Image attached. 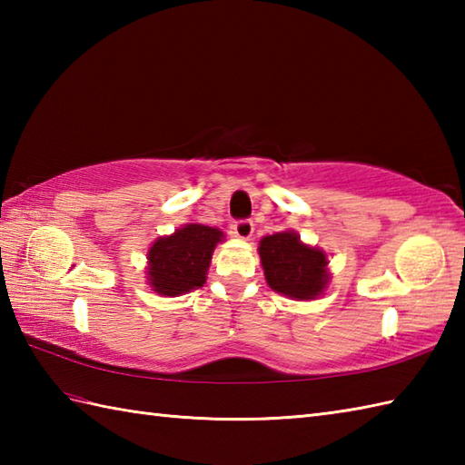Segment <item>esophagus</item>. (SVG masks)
Listing matches in <instances>:
<instances>
[{
    "label": "esophagus",
    "instance_id": "esophagus-1",
    "mask_svg": "<svg viewBox=\"0 0 465 465\" xmlns=\"http://www.w3.org/2000/svg\"><path fill=\"white\" fill-rule=\"evenodd\" d=\"M233 233L242 240H250L253 235V222L252 220H238L233 223Z\"/></svg>",
    "mask_w": 465,
    "mask_h": 465
}]
</instances>
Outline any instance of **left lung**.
<instances>
[{
    "instance_id": "obj_1",
    "label": "left lung",
    "mask_w": 465,
    "mask_h": 465,
    "mask_svg": "<svg viewBox=\"0 0 465 465\" xmlns=\"http://www.w3.org/2000/svg\"><path fill=\"white\" fill-rule=\"evenodd\" d=\"M258 252L265 282L292 300L318 298L330 282L328 255L305 245L295 232L265 235Z\"/></svg>"
}]
</instances>
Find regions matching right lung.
<instances>
[{"label": "right lung", "instance_id": "right-lung-1", "mask_svg": "<svg viewBox=\"0 0 465 465\" xmlns=\"http://www.w3.org/2000/svg\"><path fill=\"white\" fill-rule=\"evenodd\" d=\"M223 232L202 223H185L155 240L147 252V283L160 295H182L202 288L215 245Z\"/></svg>", "mask_w": 465, "mask_h": 465}]
</instances>
